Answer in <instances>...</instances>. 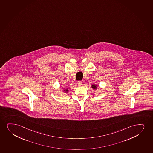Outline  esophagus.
<instances>
[{"label":"esophagus","mask_w":153,"mask_h":153,"mask_svg":"<svg viewBox=\"0 0 153 153\" xmlns=\"http://www.w3.org/2000/svg\"><path fill=\"white\" fill-rule=\"evenodd\" d=\"M82 83V81H77V84L78 85H81Z\"/></svg>","instance_id":"34e87169"}]
</instances>
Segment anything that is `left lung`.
Masks as SVG:
<instances>
[{"label": "left lung", "mask_w": 153, "mask_h": 153, "mask_svg": "<svg viewBox=\"0 0 153 153\" xmlns=\"http://www.w3.org/2000/svg\"><path fill=\"white\" fill-rule=\"evenodd\" d=\"M92 88H93V89H96V88H97V87H96V85H93L92 87Z\"/></svg>", "instance_id": "1"}]
</instances>
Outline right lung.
<instances>
[{"mask_svg": "<svg viewBox=\"0 0 153 153\" xmlns=\"http://www.w3.org/2000/svg\"><path fill=\"white\" fill-rule=\"evenodd\" d=\"M64 91H65V92H68V90H64Z\"/></svg>", "mask_w": 153, "mask_h": 153, "instance_id": "right-lung-1", "label": "right lung"}]
</instances>
